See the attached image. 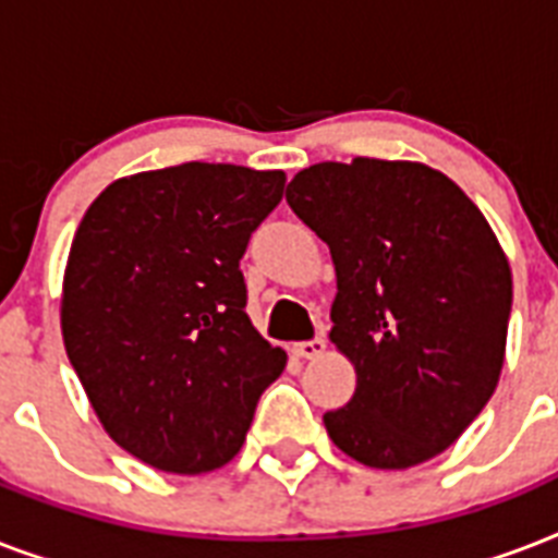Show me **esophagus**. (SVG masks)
<instances>
[{"label": "esophagus", "instance_id": "1", "mask_svg": "<svg viewBox=\"0 0 558 558\" xmlns=\"http://www.w3.org/2000/svg\"><path fill=\"white\" fill-rule=\"evenodd\" d=\"M324 350H327V339H324V336H315V339L295 344V356L298 359H318Z\"/></svg>", "mask_w": 558, "mask_h": 558}]
</instances>
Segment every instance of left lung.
Here are the masks:
<instances>
[{"mask_svg": "<svg viewBox=\"0 0 558 558\" xmlns=\"http://www.w3.org/2000/svg\"><path fill=\"white\" fill-rule=\"evenodd\" d=\"M289 208L330 245L332 344L356 393L324 425L344 454L408 469L440 454L493 397L512 275L477 205L416 161H322L287 187Z\"/></svg>", "mask_w": 558, "mask_h": 558, "instance_id": "8db88e82", "label": "left lung"}]
</instances>
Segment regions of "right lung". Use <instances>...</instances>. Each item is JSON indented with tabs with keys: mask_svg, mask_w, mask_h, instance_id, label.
<instances>
[{
	"mask_svg": "<svg viewBox=\"0 0 558 558\" xmlns=\"http://www.w3.org/2000/svg\"><path fill=\"white\" fill-rule=\"evenodd\" d=\"M283 185V170L185 161L118 179L77 226L65 353L109 437L153 469L226 466L287 367L245 315L240 271Z\"/></svg>",
	"mask_w": 558,
	"mask_h": 558,
	"instance_id": "1",
	"label": "right lung"
}]
</instances>
